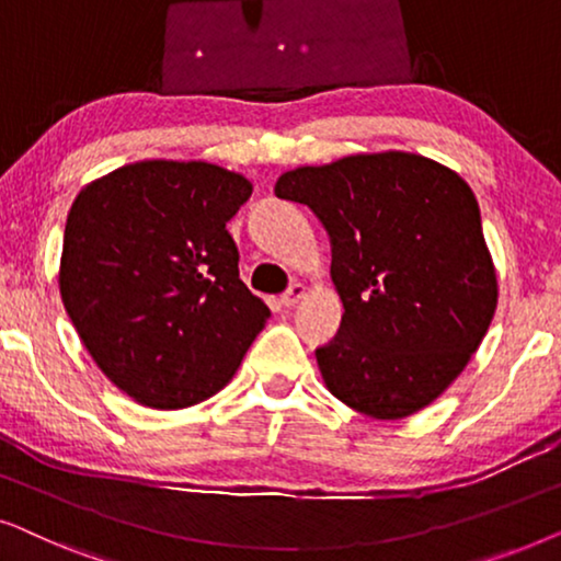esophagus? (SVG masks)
<instances>
[{
  "label": "esophagus",
  "instance_id": "34e87169",
  "mask_svg": "<svg viewBox=\"0 0 561 561\" xmlns=\"http://www.w3.org/2000/svg\"><path fill=\"white\" fill-rule=\"evenodd\" d=\"M301 298H306V286H304V283H294V286H290L286 294L280 296V304L286 306V309H294V306L301 301Z\"/></svg>",
  "mask_w": 561,
  "mask_h": 561
}]
</instances>
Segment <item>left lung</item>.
<instances>
[{"instance_id":"obj_1","label":"left lung","mask_w":561,"mask_h":561,"mask_svg":"<svg viewBox=\"0 0 561 561\" xmlns=\"http://www.w3.org/2000/svg\"><path fill=\"white\" fill-rule=\"evenodd\" d=\"M275 196L309 206L332 242L344 317L317 350L332 396L386 421L439 398L497 304L472 188L434 160L390 150L296 168Z\"/></svg>"}]
</instances>
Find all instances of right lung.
<instances>
[{"label":"right lung","mask_w":561,"mask_h":561,"mask_svg":"<svg viewBox=\"0 0 561 561\" xmlns=\"http://www.w3.org/2000/svg\"><path fill=\"white\" fill-rule=\"evenodd\" d=\"M252 183L202 160H142L68 211L60 298L83 347L137 403L186 409L232 380L271 309L240 280L227 221Z\"/></svg>","instance_id":"1"}]
</instances>
